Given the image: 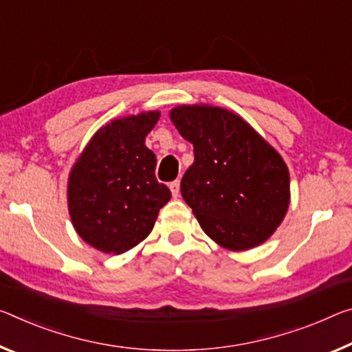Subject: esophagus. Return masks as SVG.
<instances>
[{"label": "esophagus", "mask_w": 352, "mask_h": 352, "mask_svg": "<svg viewBox=\"0 0 352 352\" xmlns=\"http://www.w3.org/2000/svg\"><path fill=\"white\" fill-rule=\"evenodd\" d=\"M169 188H170L172 197H178V194H180V180H175V182H172L170 185H169Z\"/></svg>", "instance_id": "esophagus-1"}]
</instances>
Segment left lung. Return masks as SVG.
Returning a JSON list of instances; mask_svg holds the SVG:
<instances>
[{"label":"left lung","instance_id":"8db88e82","mask_svg":"<svg viewBox=\"0 0 352 352\" xmlns=\"http://www.w3.org/2000/svg\"><path fill=\"white\" fill-rule=\"evenodd\" d=\"M170 120L194 147V163L180 189L204 232L228 250L265 243L289 205V174L282 156L224 108L177 106Z\"/></svg>","mask_w":352,"mask_h":352}]
</instances>
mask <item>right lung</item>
I'll use <instances>...</instances> for the list:
<instances>
[{"label":"right lung","mask_w":352,"mask_h":352,"mask_svg":"<svg viewBox=\"0 0 352 352\" xmlns=\"http://www.w3.org/2000/svg\"><path fill=\"white\" fill-rule=\"evenodd\" d=\"M158 111L111 120L94 135L69 175L67 202L75 230L104 254H124L148 236L170 191L155 177L146 136Z\"/></svg>","instance_id":"obj_1"}]
</instances>
